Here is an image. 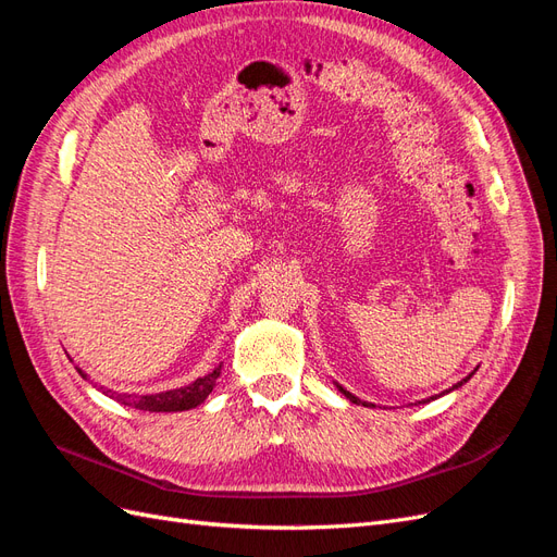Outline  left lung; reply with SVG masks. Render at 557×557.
Here are the masks:
<instances>
[{
    "label": "left lung",
    "mask_w": 557,
    "mask_h": 557,
    "mask_svg": "<svg viewBox=\"0 0 557 557\" xmlns=\"http://www.w3.org/2000/svg\"><path fill=\"white\" fill-rule=\"evenodd\" d=\"M476 369H479V367H476ZM476 369H474V372H471V374H469V376H465V379H462V381H458V383H455V385H453V387H448V391H444V393H442V395H448V393H450V391H458V387H460V385H465V383H467V381H469V379H471V376H474V374H476ZM334 385H336V387H339V393H342V395H344V397H346V399H350V401H352V404H362V407H374V404H372V401H362V399H360V397H356V395H352V393H348V391H346V387H344V385H339V383H334ZM442 395H432V397H428V399H423V401H420V404H425V401H432V399H436V397H442Z\"/></svg>",
    "instance_id": "obj_1"
}]
</instances>
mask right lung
<instances>
[{"label":"right lung","mask_w":557,"mask_h":557,"mask_svg":"<svg viewBox=\"0 0 557 557\" xmlns=\"http://www.w3.org/2000/svg\"><path fill=\"white\" fill-rule=\"evenodd\" d=\"M221 367L218 364L211 374L201 376L188 385L183 387H174V391H164V393H156V395H127V393H115L109 391V387L99 385L97 391H102L104 395H109L111 399L125 404V407H134L139 411H150V413H174V411H188L205 404V399L211 395V391L215 387V379L221 376ZM78 369V367H76ZM78 374L86 379L88 374H83V369H78Z\"/></svg>","instance_id":"1"}]
</instances>
